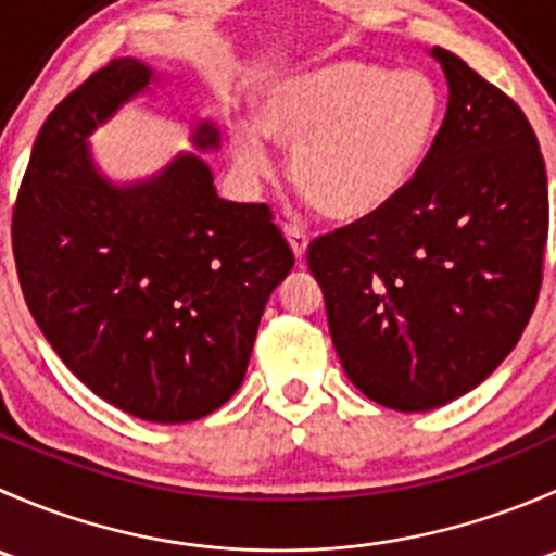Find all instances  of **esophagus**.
Instances as JSON below:
<instances>
[{"label":"esophagus","mask_w":556,"mask_h":556,"mask_svg":"<svg viewBox=\"0 0 556 556\" xmlns=\"http://www.w3.org/2000/svg\"><path fill=\"white\" fill-rule=\"evenodd\" d=\"M285 237H288V242H290V247H293V252H295V257H304L306 255V247H309V237H306V231L304 228H299V226H285Z\"/></svg>","instance_id":"1"}]
</instances>
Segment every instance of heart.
<instances>
[{
	"mask_svg": "<svg viewBox=\"0 0 556 556\" xmlns=\"http://www.w3.org/2000/svg\"><path fill=\"white\" fill-rule=\"evenodd\" d=\"M441 112L444 97L425 72L344 59L274 83L261 123L290 148L295 188L325 217L352 223L406 190L428 159ZM233 155L252 177L277 169L266 135L252 123L233 134Z\"/></svg>",
	"mask_w": 556,
	"mask_h": 556,
	"instance_id": "b5f03b06",
	"label": "heart"
}]
</instances>
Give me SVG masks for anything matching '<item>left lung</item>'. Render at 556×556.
Masks as SVG:
<instances>
[{
  "mask_svg": "<svg viewBox=\"0 0 556 556\" xmlns=\"http://www.w3.org/2000/svg\"><path fill=\"white\" fill-rule=\"evenodd\" d=\"M450 104L395 201L323 233L306 263L352 384L430 412L484 382L517 346L543 282L548 185L511 97L433 48Z\"/></svg>",
  "mask_w": 556,
  "mask_h": 556,
  "instance_id": "obj_1",
  "label": "left lung"
}]
</instances>
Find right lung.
Wrapping results in <instances>:
<instances>
[{
  "mask_svg": "<svg viewBox=\"0 0 556 556\" xmlns=\"http://www.w3.org/2000/svg\"><path fill=\"white\" fill-rule=\"evenodd\" d=\"M150 77L142 61L112 59L50 112L13 206V255L66 368L126 414L174 425L239 390L295 257L271 210L220 199L199 155L123 188L97 172L88 134ZM193 142L217 148L212 123Z\"/></svg>",
  "mask_w": 556,
  "mask_h": 556,
  "instance_id": "1",
  "label": "right lung"
}]
</instances>
